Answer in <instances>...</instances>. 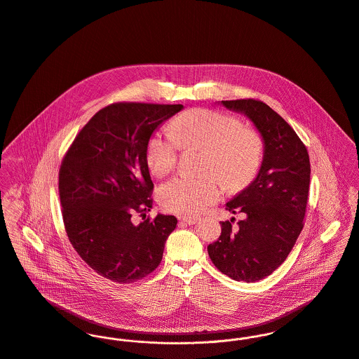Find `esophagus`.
I'll return each instance as SVG.
<instances>
[{
    "instance_id": "obj_1",
    "label": "esophagus",
    "mask_w": 359,
    "mask_h": 359,
    "mask_svg": "<svg viewBox=\"0 0 359 359\" xmlns=\"http://www.w3.org/2000/svg\"><path fill=\"white\" fill-rule=\"evenodd\" d=\"M179 220H180L182 223L189 224V226L198 223V217H194V216H182V217H179Z\"/></svg>"
}]
</instances>
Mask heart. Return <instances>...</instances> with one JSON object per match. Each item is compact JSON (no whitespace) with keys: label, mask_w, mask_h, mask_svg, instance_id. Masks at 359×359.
<instances>
[{"label":"heart","mask_w":359,"mask_h":359,"mask_svg":"<svg viewBox=\"0 0 359 359\" xmlns=\"http://www.w3.org/2000/svg\"><path fill=\"white\" fill-rule=\"evenodd\" d=\"M179 147L202 149L198 176L180 175L166 182L158 198L163 209L196 215L222 197L224 186L237 191L256 176L263 142L259 133L242 128L237 118L206 109L183 113L170 125V133L156 132L146 144V162L156 177L170 173Z\"/></svg>","instance_id":"heart-1"}]
</instances>
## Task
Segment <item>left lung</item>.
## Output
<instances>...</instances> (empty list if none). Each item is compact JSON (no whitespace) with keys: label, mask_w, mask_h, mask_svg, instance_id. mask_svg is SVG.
<instances>
[{"label":"left lung","mask_w":359,"mask_h":359,"mask_svg":"<svg viewBox=\"0 0 359 359\" xmlns=\"http://www.w3.org/2000/svg\"><path fill=\"white\" fill-rule=\"evenodd\" d=\"M227 110L243 114L263 140L256 177L226 206L245 219L233 229L222 222V236L208 246L212 263L227 277L256 282L285 262L303 230L310 189V158L292 126L270 106L253 99L222 100Z\"/></svg>","instance_id":"8db88e82"}]
</instances>
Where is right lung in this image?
Segmentation results:
<instances>
[{
	"label": "right lung",
	"mask_w": 359,
	"mask_h": 359,
	"mask_svg": "<svg viewBox=\"0 0 359 359\" xmlns=\"http://www.w3.org/2000/svg\"><path fill=\"white\" fill-rule=\"evenodd\" d=\"M182 104L116 103L97 111L81 129L59 172V194L69 239L99 276L132 283L153 273L177 219L146 217L153 182L146 144Z\"/></svg>",
	"instance_id": "obj_1"
}]
</instances>
